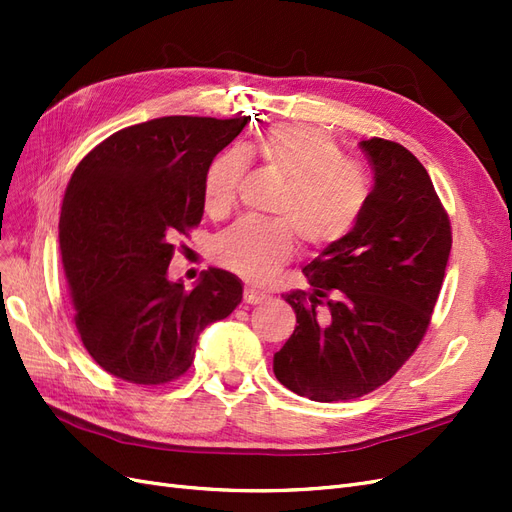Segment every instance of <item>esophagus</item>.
I'll return each instance as SVG.
<instances>
[{
	"instance_id": "1",
	"label": "esophagus",
	"mask_w": 512,
	"mask_h": 512,
	"mask_svg": "<svg viewBox=\"0 0 512 512\" xmlns=\"http://www.w3.org/2000/svg\"><path fill=\"white\" fill-rule=\"evenodd\" d=\"M243 301H245L247 305H258V303H262V301H267V294H262V292L254 290V288H245Z\"/></svg>"
}]
</instances>
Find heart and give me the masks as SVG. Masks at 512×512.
I'll return each instance as SVG.
<instances>
[{
    "mask_svg": "<svg viewBox=\"0 0 512 512\" xmlns=\"http://www.w3.org/2000/svg\"><path fill=\"white\" fill-rule=\"evenodd\" d=\"M247 156L262 160L286 179L273 213L277 220L243 218L222 230L211 245L220 267L252 284L269 282L292 258L301 241L314 250L350 235L369 200L365 170L346 160L329 134L303 126H277L252 147H226L209 160L203 175V203L224 215L237 200Z\"/></svg>",
    "mask_w": 512,
    "mask_h": 512,
    "instance_id": "1",
    "label": "heart"
}]
</instances>
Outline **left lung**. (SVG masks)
<instances>
[{
	"instance_id": "8db88e82",
	"label": "left lung",
	"mask_w": 512,
	"mask_h": 512,
	"mask_svg": "<svg viewBox=\"0 0 512 512\" xmlns=\"http://www.w3.org/2000/svg\"><path fill=\"white\" fill-rule=\"evenodd\" d=\"M374 170L350 235L303 269L312 292L284 294L297 314L273 356L275 378L312 401L363 397L421 344L451 254V220L425 166L399 143L361 141Z\"/></svg>"
}]
</instances>
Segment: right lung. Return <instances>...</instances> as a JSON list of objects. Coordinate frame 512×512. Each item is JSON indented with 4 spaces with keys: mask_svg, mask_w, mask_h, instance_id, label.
I'll list each match as a JSON object with an SVG mask.
<instances>
[{
    "mask_svg": "<svg viewBox=\"0 0 512 512\" xmlns=\"http://www.w3.org/2000/svg\"><path fill=\"white\" fill-rule=\"evenodd\" d=\"M247 117L173 115L108 136L74 168L59 218L74 324L104 371L132 384L190 369L207 324L232 314L243 286L207 269L192 290L168 280L175 239L203 218L209 160Z\"/></svg>",
    "mask_w": 512,
    "mask_h": 512,
    "instance_id": "add662e5",
    "label": "right lung"
}]
</instances>
